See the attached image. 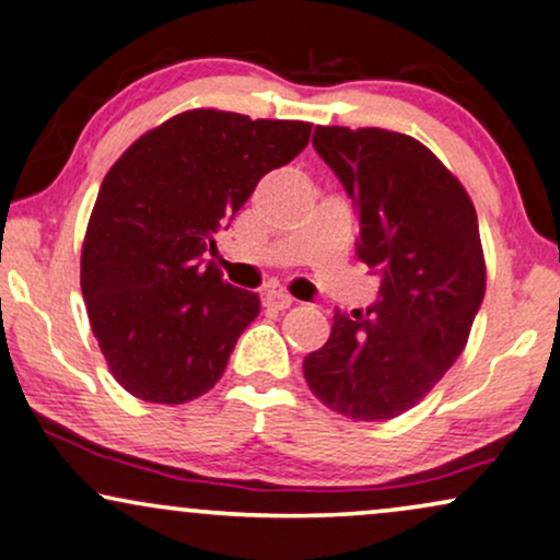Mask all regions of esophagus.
<instances>
[{
    "instance_id": "obj_1",
    "label": "esophagus",
    "mask_w": 560,
    "mask_h": 560,
    "mask_svg": "<svg viewBox=\"0 0 560 560\" xmlns=\"http://www.w3.org/2000/svg\"><path fill=\"white\" fill-rule=\"evenodd\" d=\"M264 304L271 310H287L294 304V296L287 294L284 289H271V292L264 296Z\"/></svg>"
}]
</instances>
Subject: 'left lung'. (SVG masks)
I'll return each mask as SVG.
<instances>
[{
    "label": "left lung",
    "mask_w": 560,
    "mask_h": 560,
    "mask_svg": "<svg viewBox=\"0 0 560 560\" xmlns=\"http://www.w3.org/2000/svg\"><path fill=\"white\" fill-rule=\"evenodd\" d=\"M313 147L353 201L357 256L382 284L366 313L332 315L328 341L304 357V380L346 419H395L468 343L486 294L476 207L408 133L317 126Z\"/></svg>",
    "instance_id": "obj_1"
}]
</instances>
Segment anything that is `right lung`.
Listing matches in <instances>:
<instances>
[{
    "mask_svg": "<svg viewBox=\"0 0 560 560\" xmlns=\"http://www.w3.org/2000/svg\"><path fill=\"white\" fill-rule=\"evenodd\" d=\"M313 124L196 108L147 131L108 170L82 243L80 284L113 377L178 406L217 385L260 300L203 253Z\"/></svg>",
    "mask_w": 560,
    "mask_h": 560,
    "instance_id": "right-lung-1",
    "label": "right lung"
}]
</instances>
